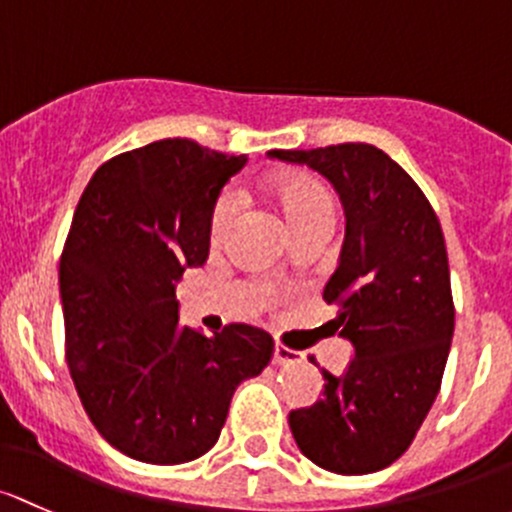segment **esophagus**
<instances>
[{
    "mask_svg": "<svg viewBox=\"0 0 512 512\" xmlns=\"http://www.w3.org/2000/svg\"><path fill=\"white\" fill-rule=\"evenodd\" d=\"M301 360V353H297V351H289V348H284V346H274V353H272V363H277V365H292V363H299Z\"/></svg>",
    "mask_w": 512,
    "mask_h": 512,
    "instance_id": "34e87169",
    "label": "esophagus"
}]
</instances>
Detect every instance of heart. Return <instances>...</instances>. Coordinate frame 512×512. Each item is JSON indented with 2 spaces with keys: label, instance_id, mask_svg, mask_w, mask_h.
Returning a JSON list of instances; mask_svg holds the SVG:
<instances>
[{
  "label": "heart",
  "instance_id": "b5f03b06",
  "mask_svg": "<svg viewBox=\"0 0 512 512\" xmlns=\"http://www.w3.org/2000/svg\"><path fill=\"white\" fill-rule=\"evenodd\" d=\"M265 191L284 215L289 228L314 218H333L336 213L328 188L309 174H299V171L274 174L265 181ZM230 225H233V203L230 198H220L211 215V240H223Z\"/></svg>",
  "mask_w": 512,
  "mask_h": 512
}]
</instances>
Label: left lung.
<instances>
[{"instance_id": "1", "label": "left lung", "mask_w": 512, "mask_h": 512, "mask_svg": "<svg viewBox=\"0 0 512 512\" xmlns=\"http://www.w3.org/2000/svg\"><path fill=\"white\" fill-rule=\"evenodd\" d=\"M267 157L324 176L346 213L324 299L338 304L331 324L351 341L353 360L341 375L321 370V400L289 412L294 441L326 471H380L412 444L449 358L454 301L439 218L412 176L373 144Z\"/></svg>"}]
</instances>
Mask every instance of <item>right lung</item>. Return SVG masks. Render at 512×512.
<instances>
[{"instance_id": "add662e5", "label": "right lung", "mask_w": 512, "mask_h": 512, "mask_svg": "<svg viewBox=\"0 0 512 512\" xmlns=\"http://www.w3.org/2000/svg\"><path fill=\"white\" fill-rule=\"evenodd\" d=\"M245 161L159 139L105 161L75 208L58 272L68 368L90 422L129 459L206 454L233 392L272 358L257 326L208 338L179 324L176 282L206 262L220 188Z\"/></svg>"}]
</instances>
